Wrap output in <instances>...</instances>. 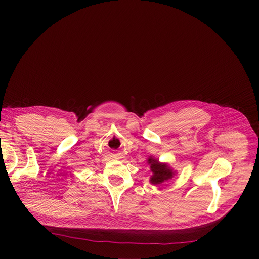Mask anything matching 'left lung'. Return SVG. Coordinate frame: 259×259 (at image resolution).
I'll use <instances>...</instances> for the list:
<instances>
[{
    "label": "left lung",
    "instance_id": "obj_1",
    "mask_svg": "<svg viewBox=\"0 0 259 259\" xmlns=\"http://www.w3.org/2000/svg\"><path fill=\"white\" fill-rule=\"evenodd\" d=\"M148 162L150 164L151 171L153 172L152 178L150 182L153 185H159L161 183H164L165 181L170 180L173 176V172L167 165L164 164H159L158 160L154 158H149Z\"/></svg>",
    "mask_w": 259,
    "mask_h": 259
}]
</instances>
